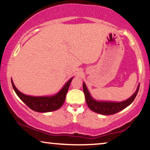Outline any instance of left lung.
Here are the masks:
<instances>
[{"label": "left lung", "instance_id": "obj_1", "mask_svg": "<svg viewBox=\"0 0 150 150\" xmlns=\"http://www.w3.org/2000/svg\"><path fill=\"white\" fill-rule=\"evenodd\" d=\"M139 86H138L137 90L133 95H132L128 100L122 101L120 103H113V102H98L94 100L88 92L85 83H83V90L84 94H85L86 101L88 106L92 111L94 112L100 113L103 115H112L115 114L122 109L126 108L128 105L131 104L132 101L134 100L137 94L138 93Z\"/></svg>", "mask_w": 150, "mask_h": 150}]
</instances>
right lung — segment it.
<instances>
[{
  "mask_svg": "<svg viewBox=\"0 0 150 150\" xmlns=\"http://www.w3.org/2000/svg\"><path fill=\"white\" fill-rule=\"evenodd\" d=\"M73 78L69 80V81L65 84L62 89L53 96H30L22 94L16 88L13 82L11 80L12 86L21 100L28 106L29 108L37 112H50L57 110L62 106L65 101L66 95L68 92L69 86Z\"/></svg>",
  "mask_w": 150,
  "mask_h": 150,
  "instance_id": "1",
  "label": "right lung"
}]
</instances>
